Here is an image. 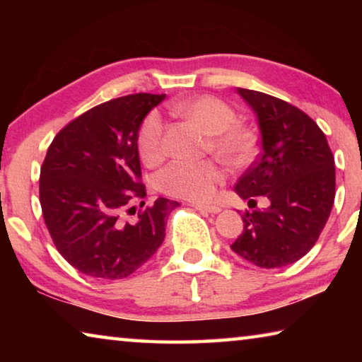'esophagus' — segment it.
<instances>
[{"mask_svg":"<svg viewBox=\"0 0 362 362\" xmlns=\"http://www.w3.org/2000/svg\"><path fill=\"white\" fill-rule=\"evenodd\" d=\"M193 207L196 211H201L206 214H218L220 211H222L218 206H207V204H193Z\"/></svg>","mask_w":362,"mask_h":362,"instance_id":"esophagus-1","label":"esophagus"}]
</instances>
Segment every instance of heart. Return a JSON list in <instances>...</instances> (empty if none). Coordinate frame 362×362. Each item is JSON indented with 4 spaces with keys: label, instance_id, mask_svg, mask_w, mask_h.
Wrapping results in <instances>:
<instances>
[{
    "label": "heart",
    "instance_id": "b5f03b06",
    "mask_svg": "<svg viewBox=\"0 0 362 362\" xmlns=\"http://www.w3.org/2000/svg\"><path fill=\"white\" fill-rule=\"evenodd\" d=\"M173 110L209 134L207 148L225 166L241 168L252 158L254 132L246 126L236 124V112L226 102L212 95H201L177 103ZM164 136L166 124L163 116L153 110L144 119L137 137L140 156L146 164H155L164 156ZM220 180L222 173L211 161H173L156 175V185L161 192L193 203L209 201Z\"/></svg>",
    "mask_w": 362,
    "mask_h": 362
}]
</instances>
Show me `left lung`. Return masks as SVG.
I'll return each mask as SVG.
<instances>
[{
	"label": "left lung",
	"instance_id": "left-lung-1",
	"mask_svg": "<svg viewBox=\"0 0 362 362\" xmlns=\"http://www.w3.org/2000/svg\"><path fill=\"white\" fill-rule=\"evenodd\" d=\"M254 110L262 151L235 185L240 198L267 209L243 216L244 230L233 252L262 268H279L302 259L315 246L335 198V163L320 126L276 97L238 88Z\"/></svg>",
	"mask_w": 362,
	"mask_h": 362
}]
</instances>
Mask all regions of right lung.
Returning <instances> with one entry per match:
<instances>
[{
  "mask_svg": "<svg viewBox=\"0 0 362 362\" xmlns=\"http://www.w3.org/2000/svg\"><path fill=\"white\" fill-rule=\"evenodd\" d=\"M164 94H132L100 103L69 122L49 145L40 174L42 217L60 255L79 273L122 279L148 262L179 203L146 196L140 182V126ZM145 203L142 201L140 207Z\"/></svg>",
  "mask_w": 362,
  "mask_h": 362,
  "instance_id": "1",
  "label": "right lung"
}]
</instances>
